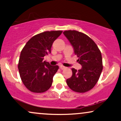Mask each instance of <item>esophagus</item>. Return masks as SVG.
<instances>
[{
	"mask_svg": "<svg viewBox=\"0 0 121 121\" xmlns=\"http://www.w3.org/2000/svg\"><path fill=\"white\" fill-rule=\"evenodd\" d=\"M60 69L61 70H64V69H65V68H66V67H65V66H62V65H61V66H60Z\"/></svg>",
	"mask_w": 121,
	"mask_h": 121,
	"instance_id": "1",
	"label": "esophagus"
}]
</instances>
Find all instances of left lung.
<instances>
[{
    "label": "left lung",
    "instance_id": "1",
    "mask_svg": "<svg viewBox=\"0 0 121 121\" xmlns=\"http://www.w3.org/2000/svg\"><path fill=\"white\" fill-rule=\"evenodd\" d=\"M63 33L82 66L78 70L72 69V76L66 79L67 84L75 92H87L95 86L103 70L101 52L94 40L84 33L76 30H66Z\"/></svg>",
    "mask_w": 121,
    "mask_h": 121
}]
</instances>
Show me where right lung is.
Returning <instances> with one entry per match:
<instances>
[{
  "label": "right lung",
  "mask_w": 121,
  "mask_h": 121,
  "mask_svg": "<svg viewBox=\"0 0 121 121\" xmlns=\"http://www.w3.org/2000/svg\"><path fill=\"white\" fill-rule=\"evenodd\" d=\"M62 31H44L31 38L22 49L18 68L22 82L31 92L42 93L52 86L59 66L43 61L51 53L52 45Z\"/></svg>",
  "instance_id": "obj_1"
}]
</instances>
